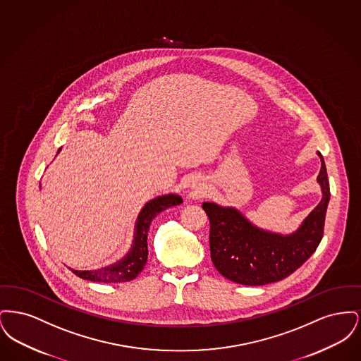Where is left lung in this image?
I'll return each mask as SVG.
<instances>
[{
    "label": "left lung",
    "instance_id": "1",
    "mask_svg": "<svg viewBox=\"0 0 361 361\" xmlns=\"http://www.w3.org/2000/svg\"><path fill=\"white\" fill-rule=\"evenodd\" d=\"M318 183L322 200L291 235H280L257 228L235 208L203 203L209 219L211 259L221 275L243 286H264L280 281L302 267L317 250L324 237L330 200L324 157Z\"/></svg>",
    "mask_w": 361,
    "mask_h": 361
}]
</instances>
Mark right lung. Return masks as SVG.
Listing matches in <instances>:
<instances>
[{
    "mask_svg": "<svg viewBox=\"0 0 361 361\" xmlns=\"http://www.w3.org/2000/svg\"><path fill=\"white\" fill-rule=\"evenodd\" d=\"M183 203V199L178 195H165L150 200L142 208L137 215L134 233L133 247L128 255L118 262L100 268L96 271H74L71 272L84 280L97 281V283H124L131 281L137 277L146 265L147 261V233L150 224L155 216L169 207L178 206Z\"/></svg>",
    "mask_w": 361,
    "mask_h": 361,
    "instance_id": "obj_1",
    "label": "right lung"
}]
</instances>
